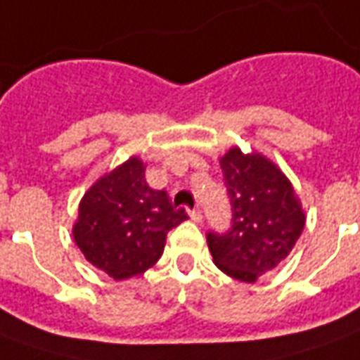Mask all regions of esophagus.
<instances>
[{"instance_id": "esophagus-1", "label": "esophagus", "mask_w": 360, "mask_h": 360, "mask_svg": "<svg viewBox=\"0 0 360 360\" xmlns=\"http://www.w3.org/2000/svg\"><path fill=\"white\" fill-rule=\"evenodd\" d=\"M188 216H191L193 222H200L202 220V212L200 210H188Z\"/></svg>"}]
</instances>
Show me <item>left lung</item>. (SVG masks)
<instances>
[{"label": "left lung", "mask_w": 360, "mask_h": 360, "mask_svg": "<svg viewBox=\"0 0 360 360\" xmlns=\"http://www.w3.org/2000/svg\"><path fill=\"white\" fill-rule=\"evenodd\" d=\"M220 167L232 222L226 232L206 233L208 250L222 273L255 283L292 251L306 216L290 181L267 158L232 148Z\"/></svg>", "instance_id": "left-lung-1"}]
</instances>
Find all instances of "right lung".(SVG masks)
Instances as JSON below:
<instances>
[{
  "label": "right lung",
  "mask_w": 360,
  "mask_h": 360,
  "mask_svg": "<svg viewBox=\"0 0 360 360\" xmlns=\"http://www.w3.org/2000/svg\"><path fill=\"white\" fill-rule=\"evenodd\" d=\"M144 163L128 160L82 198L74 240L85 259L115 281L142 275L162 257L167 232L187 220L165 191L148 187Z\"/></svg>",
  "instance_id": "add662e5"
}]
</instances>
